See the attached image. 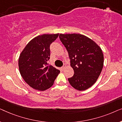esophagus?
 I'll use <instances>...</instances> for the list:
<instances>
[{
    "instance_id": "esophagus-1",
    "label": "esophagus",
    "mask_w": 122,
    "mask_h": 122,
    "mask_svg": "<svg viewBox=\"0 0 122 122\" xmlns=\"http://www.w3.org/2000/svg\"><path fill=\"white\" fill-rule=\"evenodd\" d=\"M66 65H64V66H63L62 67H61V71H63V70L65 69V68H66Z\"/></svg>"
}]
</instances>
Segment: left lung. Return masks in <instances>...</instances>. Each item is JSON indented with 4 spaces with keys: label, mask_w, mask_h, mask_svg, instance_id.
Instances as JSON below:
<instances>
[{
    "label": "left lung",
    "mask_w": 122,
    "mask_h": 122,
    "mask_svg": "<svg viewBox=\"0 0 122 122\" xmlns=\"http://www.w3.org/2000/svg\"><path fill=\"white\" fill-rule=\"evenodd\" d=\"M59 38L67 50L74 71L68 81L76 90L87 89L96 83L102 71L104 56L101 48L80 34H60Z\"/></svg>",
    "instance_id": "left-lung-1"
}]
</instances>
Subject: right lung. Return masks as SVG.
<instances>
[{
  "label": "right lung",
  "mask_w": 122,
  "mask_h": 122,
  "mask_svg": "<svg viewBox=\"0 0 122 122\" xmlns=\"http://www.w3.org/2000/svg\"><path fill=\"white\" fill-rule=\"evenodd\" d=\"M59 34H43L31 40L21 51L19 69L24 81L33 89L46 91L53 86L60 71L49 65L50 46Z\"/></svg>",
  "instance_id": "right-lung-1"
}]
</instances>
